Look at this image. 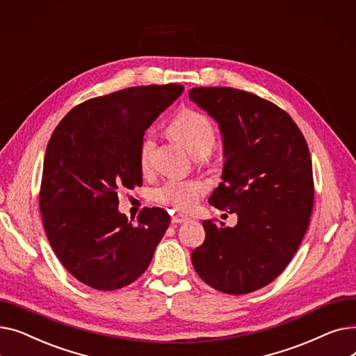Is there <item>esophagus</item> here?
Instances as JSON below:
<instances>
[{"label":"esophagus","mask_w":356,"mask_h":356,"mask_svg":"<svg viewBox=\"0 0 356 356\" xmlns=\"http://www.w3.org/2000/svg\"><path fill=\"white\" fill-rule=\"evenodd\" d=\"M188 220H189V218L186 216V215H181V213H176V215L172 216V223H173V225H179V223H184V222H188Z\"/></svg>","instance_id":"34e87169"}]
</instances>
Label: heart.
Listing matches in <instances>:
<instances>
[{
  "label": "heart",
  "instance_id": "heart-1",
  "mask_svg": "<svg viewBox=\"0 0 356 356\" xmlns=\"http://www.w3.org/2000/svg\"><path fill=\"white\" fill-rule=\"evenodd\" d=\"M168 134L193 156L209 159L212 148L216 143V129L212 121L196 109H183L168 125ZM156 140L152 133L144 136L140 145V165L143 170H148L153 163ZM204 192V186L196 180L168 179L154 191L156 202L173 207L177 211H191L200 195Z\"/></svg>",
  "mask_w": 356,
  "mask_h": 356
}]
</instances>
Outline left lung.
<instances>
[{"label":"left lung","mask_w":356,"mask_h":356,"mask_svg":"<svg viewBox=\"0 0 356 356\" xmlns=\"http://www.w3.org/2000/svg\"><path fill=\"white\" fill-rule=\"evenodd\" d=\"M189 93L223 136V181L209 203L238 215L234 228L203 220L207 236L192 264L215 290L247 294L283 273L307 231L314 199L309 147L284 109L252 92L209 86Z\"/></svg>","instance_id":"obj_1"}]
</instances>
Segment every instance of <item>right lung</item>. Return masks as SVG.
<instances>
[{
	"instance_id": "add662e5",
	"label": "right lung",
	"mask_w": 356,
	"mask_h": 356,
	"mask_svg": "<svg viewBox=\"0 0 356 356\" xmlns=\"http://www.w3.org/2000/svg\"><path fill=\"white\" fill-rule=\"evenodd\" d=\"M177 83L133 86L70 109L46 148L40 212L50 245L81 283L104 291L131 284L152 263L170 225L161 208L133 223L118 193L143 184L145 129L183 92Z\"/></svg>"
}]
</instances>
